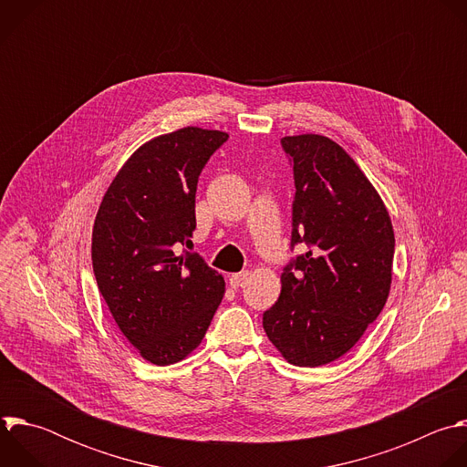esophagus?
Here are the masks:
<instances>
[{"instance_id":"34e87169","label":"esophagus","mask_w":467,"mask_h":467,"mask_svg":"<svg viewBox=\"0 0 467 467\" xmlns=\"http://www.w3.org/2000/svg\"><path fill=\"white\" fill-rule=\"evenodd\" d=\"M246 275H248V272H237V274H230V275H228V282H230V285H232L234 289H239V287L243 285L244 279H246Z\"/></svg>"}]
</instances>
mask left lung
<instances>
[{"instance_id":"8db88e82","label":"left lung","mask_w":467,"mask_h":467,"mask_svg":"<svg viewBox=\"0 0 467 467\" xmlns=\"http://www.w3.org/2000/svg\"><path fill=\"white\" fill-rule=\"evenodd\" d=\"M295 176L291 250L282 293L263 313L270 342L315 368L348 353L383 311L394 261L389 212L349 154L326 136L282 138Z\"/></svg>"}]
</instances>
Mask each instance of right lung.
Here are the masks:
<instances>
[{
	"label": "right lung",
	"instance_id": "add662e5",
	"mask_svg": "<svg viewBox=\"0 0 467 467\" xmlns=\"http://www.w3.org/2000/svg\"><path fill=\"white\" fill-rule=\"evenodd\" d=\"M226 132L185 127L140 147L99 206L91 235L98 287L127 340L152 364L188 357L204 338L224 279L190 246L202 169Z\"/></svg>",
	"mask_w": 467,
	"mask_h": 467
}]
</instances>
